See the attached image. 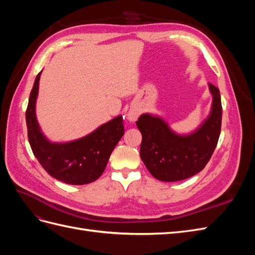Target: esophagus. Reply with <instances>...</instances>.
Wrapping results in <instances>:
<instances>
[{
  "mask_svg": "<svg viewBox=\"0 0 255 255\" xmlns=\"http://www.w3.org/2000/svg\"><path fill=\"white\" fill-rule=\"evenodd\" d=\"M139 117V112L136 110H129L128 113V120L130 122H134Z\"/></svg>",
  "mask_w": 255,
  "mask_h": 255,
  "instance_id": "34e87169",
  "label": "esophagus"
}]
</instances>
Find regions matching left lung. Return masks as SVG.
<instances>
[{
    "label": "left lung",
    "mask_w": 255,
    "mask_h": 255,
    "mask_svg": "<svg viewBox=\"0 0 255 255\" xmlns=\"http://www.w3.org/2000/svg\"><path fill=\"white\" fill-rule=\"evenodd\" d=\"M213 98L210 115L195 130L177 134L157 115L142 114L136 122L142 135L140 157L155 179L175 182L197 174L217 145L222 119L219 89L208 84Z\"/></svg>",
    "instance_id": "8db88e82"
}]
</instances>
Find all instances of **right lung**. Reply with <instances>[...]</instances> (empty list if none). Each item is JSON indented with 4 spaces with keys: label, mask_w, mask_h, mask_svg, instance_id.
I'll return each mask as SVG.
<instances>
[{
    "label": "right lung",
    "mask_w": 255,
    "mask_h": 255,
    "mask_svg": "<svg viewBox=\"0 0 255 255\" xmlns=\"http://www.w3.org/2000/svg\"><path fill=\"white\" fill-rule=\"evenodd\" d=\"M41 72L35 79L25 113L28 141L34 155L44 170L58 181L70 185L95 182L104 172L113 150L125 134L122 116H117L79 139L50 141L36 117Z\"/></svg>",
    "instance_id": "right-lung-1"
}]
</instances>
